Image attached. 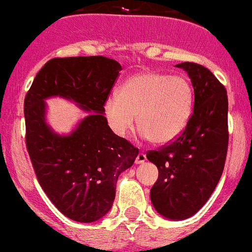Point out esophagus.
I'll return each instance as SVG.
<instances>
[{
	"label": "esophagus",
	"instance_id": "34e87169",
	"mask_svg": "<svg viewBox=\"0 0 252 252\" xmlns=\"http://www.w3.org/2000/svg\"><path fill=\"white\" fill-rule=\"evenodd\" d=\"M145 161H146V155H145L144 152H139V155L136 156V158H135V163L141 164V163H144Z\"/></svg>",
	"mask_w": 252,
	"mask_h": 252
}]
</instances>
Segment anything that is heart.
I'll return each instance as SVG.
<instances>
[{
  "label": "heart",
  "instance_id": "heart-1",
  "mask_svg": "<svg viewBox=\"0 0 252 252\" xmlns=\"http://www.w3.org/2000/svg\"><path fill=\"white\" fill-rule=\"evenodd\" d=\"M194 106L189 81L180 75L142 72L105 101L103 111L113 133L124 136L136 124L142 138L164 145L184 131Z\"/></svg>",
  "mask_w": 252,
  "mask_h": 252
}]
</instances>
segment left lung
Masks as SVG:
<instances>
[{"label":"left lung","mask_w":252,"mask_h":252,"mask_svg":"<svg viewBox=\"0 0 252 252\" xmlns=\"http://www.w3.org/2000/svg\"><path fill=\"white\" fill-rule=\"evenodd\" d=\"M175 67L191 79L194 111L175 140L146 157L158 169L150 192L155 210L168 220H183L206 204L223 173L229 140L228 96L204 65L183 62Z\"/></svg>","instance_id":"8db88e82"}]
</instances>
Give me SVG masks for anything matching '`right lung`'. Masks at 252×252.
Listing matches in <instances>:
<instances>
[{
    "label": "right lung",
    "instance_id": "add662e5",
    "mask_svg": "<svg viewBox=\"0 0 252 252\" xmlns=\"http://www.w3.org/2000/svg\"><path fill=\"white\" fill-rule=\"evenodd\" d=\"M119 70L117 61L103 56L53 58L25 96V144L35 174L51 202L75 222H95L111 210L119 174L139 154L103 116ZM55 95L92 112L69 136L55 133L46 123L44 100Z\"/></svg>",
    "mask_w": 252,
    "mask_h": 252
}]
</instances>
